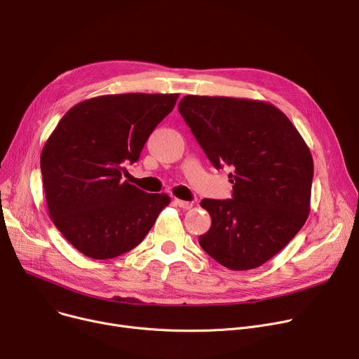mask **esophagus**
<instances>
[{
	"mask_svg": "<svg viewBox=\"0 0 359 359\" xmlns=\"http://www.w3.org/2000/svg\"><path fill=\"white\" fill-rule=\"evenodd\" d=\"M175 203H176L179 208H182V209H190V208L194 206L192 202H186V201H182V199H175Z\"/></svg>",
	"mask_w": 359,
	"mask_h": 359,
	"instance_id": "34e87169",
	"label": "esophagus"
}]
</instances>
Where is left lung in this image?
Returning <instances> with one entry per match:
<instances>
[{
  "label": "left lung",
  "mask_w": 359,
  "mask_h": 359,
  "mask_svg": "<svg viewBox=\"0 0 359 359\" xmlns=\"http://www.w3.org/2000/svg\"><path fill=\"white\" fill-rule=\"evenodd\" d=\"M179 112L212 164L233 169V196L203 199L212 218L201 247L221 266L251 270L287 245L310 212L313 158L290 119L247 98L187 95Z\"/></svg>",
  "instance_id": "1"
}]
</instances>
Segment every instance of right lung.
<instances>
[{
  "label": "right lung",
  "mask_w": 359,
  "mask_h": 359,
  "mask_svg": "<svg viewBox=\"0 0 359 359\" xmlns=\"http://www.w3.org/2000/svg\"><path fill=\"white\" fill-rule=\"evenodd\" d=\"M179 93L102 95L72 107L47 138L40 165L56 228L83 255L108 259L137 247L170 203L124 180Z\"/></svg>",
  "instance_id": "1"
}]
</instances>
